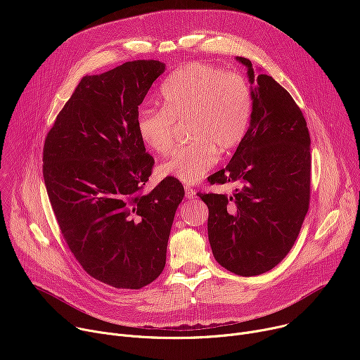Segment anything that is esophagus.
<instances>
[{
  "label": "esophagus",
  "mask_w": 360,
  "mask_h": 360,
  "mask_svg": "<svg viewBox=\"0 0 360 360\" xmlns=\"http://www.w3.org/2000/svg\"><path fill=\"white\" fill-rule=\"evenodd\" d=\"M185 195H186V198L192 199V198H195V195H196V191H195V189H192L191 186H186V188H185Z\"/></svg>",
  "instance_id": "34e87169"
}]
</instances>
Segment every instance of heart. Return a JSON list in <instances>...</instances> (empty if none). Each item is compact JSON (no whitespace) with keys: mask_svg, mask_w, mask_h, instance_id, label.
<instances>
[{"mask_svg":"<svg viewBox=\"0 0 360 360\" xmlns=\"http://www.w3.org/2000/svg\"><path fill=\"white\" fill-rule=\"evenodd\" d=\"M160 99L161 108L143 107L136 114V131L143 145L164 155L174 146L175 122L185 121L191 141L158 167L161 178L196 184L218 162V149L235 148L248 131L252 94L239 74L192 63L162 82Z\"/></svg>","mask_w":360,"mask_h":360,"instance_id":"b5f03b06","label":"heart"}]
</instances>
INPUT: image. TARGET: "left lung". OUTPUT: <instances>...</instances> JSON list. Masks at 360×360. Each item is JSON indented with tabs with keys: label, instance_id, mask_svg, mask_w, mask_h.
<instances>
[{
	"label": "left lung",
	"instance_id": "8db88e82",
	"mask_svg": "<svg viewBox=\"0 0 360 360\" xmlns=\"http://www.w3.org/2000/svg\"><path fill=\"white\" fill-rule=\"evenodd\" d=\"M250 125L226 168L208 178L238 182L228 195L202 193L208 205V236L217 262L239 276L275 268L292 249L311 200V136L290 94L272 77H255Z\"/></svg>",
	"mask_w": 360,
	"mask_h": 360
}]
</instances>
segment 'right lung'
Listing matches in <instances>:
<instances>
[{"mask_svg": "<svg viewBox=\"0 0 360 360\" xmlns=\"http://www.w3.org/2000/svg\"><path fill=\"white\" fill-rule=\"evenodd\" d=\"M164 70L138 60L84 77L44 142V182L65 243L89 276L117 289H141L162 274L185 196L169 178L143 193L155 161L136 114Z\"/></svg>", "mask_w": 360, "mask_h": 360, "instance_id": "obj_1", "label": "right lung"}]
</instances>
